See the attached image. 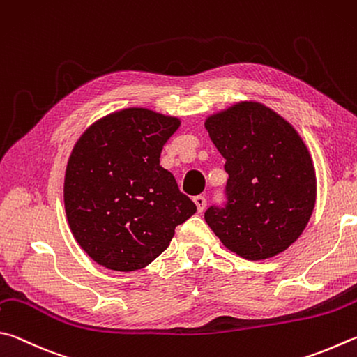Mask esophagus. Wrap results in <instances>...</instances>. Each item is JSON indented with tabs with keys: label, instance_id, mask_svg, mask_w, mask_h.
<instances>
[{
	"label": "esophagus",
	"instance_id": "34e87169",
	"mask_svg": "<svg viewBox=\"0 0 357 357\" xmlns=\"http://www.w3.org/2000/svg\"><path fill=\"white\" fill-rule=\"evenodd\" d=\"M195 204L197 205V211L199 213H202V211L205 210V205H207V199H205V196L199 195L195 197Z\"/></svg>",
	"mask_w": 357,
	"mask_h": 357
}]
</instances>
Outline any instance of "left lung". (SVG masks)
<instances>
[{
	"label": "left lung",
	"mask_w": 357,
	"mask_h": 357,
	"mask_svg": "<svg viewBox=\"0 0 357 357\" xmlns=\"http://www.w3.org/2000/svg\"><path fill=\"white\" fill-rule=\"evenodd\" d=\"M211 141L226 158L224 201L205 211L222 245L248 260L285 251L307 226L317 180L296 130L260 103H238L207 119Z\"/></svg>",
	"instance_id": "8db88e82"
}]
</instances>
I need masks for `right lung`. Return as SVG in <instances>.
<instances>
[{
	"label": "right lung",
	"instance_id": "right-lung-1",
	"mask_svg": "<svg viewBox=\"0 0 357 357\" xmlns=\"http://www.w3.org/2000/svg\"><path fill=\"white\" fill-rule=\"evenodd\" d=\"M180 121L146 108L100 119L68 158L64 204L78 245L114 271L147 266L169 246L196 204L160 166L162 146Z\"/></svg>",
	"mask_w": 357,
	"mask_h": 357
}]
</instances>
